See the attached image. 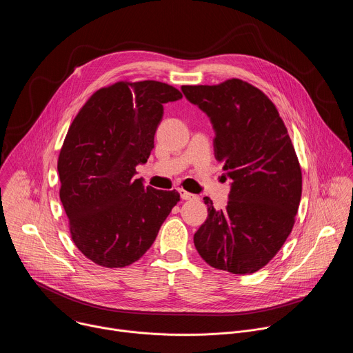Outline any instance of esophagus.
<instances>
[{
    "instance_id": "obj_1",
    "label": "esophagus",
    "mask_w": 353,
    "mask_h": 353,
    "mask_svg": "<svg viewBox=\"0 0 353 353\" xmlns=\"http://www.w3.org/2000/svg\"><path fill=\"white\" fill-rule=\"evenodd\" d=\"M180 196H181L183 199H198L196 195H194V194H191V192H188V191H185V190H180Z\"/></svg>"
}]
</instances>
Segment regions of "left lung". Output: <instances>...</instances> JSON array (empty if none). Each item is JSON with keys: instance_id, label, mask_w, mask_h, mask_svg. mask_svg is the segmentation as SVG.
Segmentation results:
<instances>
[{"instance_id": "obj_1", "label": "left lung", "mask_w": 353, "mask_h": 353, "mask_svg": "<svg viewBox=\"0 0 353 353\" xmlns=\"http://www.w3.org/2000/svg\"><path fill=\"white\" fill-rule=\"evenodd\" d=\"M181 90L210 117L215 158L232 180L225 208L204 198L208 218L195 248L216 270L253 274L281 250L300 204L301 170L288 130L271 100L241 79Z\"/></svg>"}]
</instances>
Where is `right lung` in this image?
I'll use <instances>...</instances> for the list:
<instances>
[{
	"mask_svg": "<svg viewBox=\"0 0 353 353\" xmlns=\"http://www.w3.org/2000/svg\"><path fill=\"white\" fill-rule=\"evenodd\" d=\"M179 89L158 81L117 82L94 92L72 121L59 157L60 199L81 253L97 265L139 260L180 201L173 191L145 187L135 168L146 163Z\"/></svg>",
	"mask_w": 353,
	"mask_h": 353,
	"instance_id": "add662e5",
	"label": "right lung"
}]
</instances>
